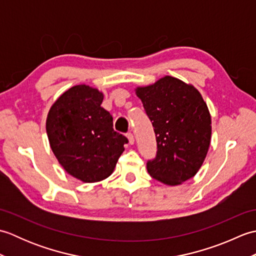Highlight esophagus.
I'll use <instances>...</instances> for the list:
<instances>
[{"mask_svg": "<svg viewBox=\"0 0 256 256\" xmlns=\"http://www.w3.org/2000/svg\"><path fill=\"white\" fill-rule=\"evenodd\" d=\"M126 138L128 140V143L131 144V145H133L134 144V135L132 133H128L126 134Z\"/></svg>", "mask_w": 256, "mask_h": 256, "instance_id": "1", "label": "esophagus"}]
</instances>
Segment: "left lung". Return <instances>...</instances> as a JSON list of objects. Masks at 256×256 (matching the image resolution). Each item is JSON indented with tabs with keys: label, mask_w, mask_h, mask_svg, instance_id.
<instances>
[{
	"label": "left lung",
	"mask_w": 256,
	"mask_h": 256,
	"mask_svg": "<svg viewBox=\"0 0 256 256\" xmlns=\"http://www.w3.org/2000/svg\"><path fill=\"white\" fill-rule=\"evenodd\" d=\"M156 135V158L148 172L167 186L192 178L202 166L211 142V116L192 84L165 76L154 84L136 86Z\"/></svg>",
	"instance_id": "1"
}]
</instances>
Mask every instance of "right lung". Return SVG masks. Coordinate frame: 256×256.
Here are the masks:
<instances>
[{"mask_svg":"<svg viewBox=\"0 0 256 256\" xmlns=\"http://www.w3.org/2000/svg\"><path fill=\"white\" fill-rule=\"evenodd\" d=\"M103 94L77 84L64 91L47 114L50 148L69 175L84 182L108 178L128 138L113 130V118L101 106Z\"/></svg>","mask_w":256,"mask_h":256,"instance_id":"obj_1","label":"right lung"}]
</instances>
